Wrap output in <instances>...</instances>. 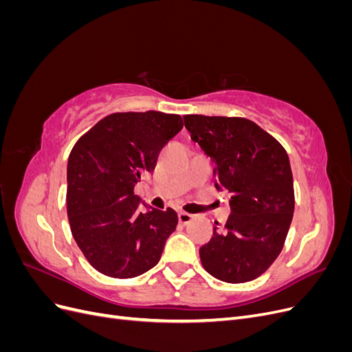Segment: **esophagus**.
Returning <instances> with one entry per match:
<instances>
[{"instance_id": "esophagus-1", "label": "esophagus", "mask_w": 352, "mask_h": 352, "mask_svg": "<svg viewBox=\"0 0 352 352\" xmlns=\"http://www.w3.org/2000/svg\"><path fill=\"white\" fill-rule=\"evenodd\" d=\"M192 214H188V212H184V211H179L177 212V220L180 225H188V223L192 220Z\"/></svg>"}]
</instances>
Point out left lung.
<instances>
[{
    "label": "left lung",
    "mask_w": 352,
    "mask_h": 352,
    "mask_svg": "<svg viewBox=\"0 0 352 352\" xmlns=\"http://www.w3.org/2000/svg\"><path fill=\"white\" fill-rule=\"evenodd\" d=\"M192 141L214 164L217 189L230 194V216L199 248L216 279L242 283L258 278L278 258L294 216V180L283 146L242 117L184 116Z\"/></svg>",
    "instance_id": "obj_1"
}]
</instances>
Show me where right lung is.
I'll use <instances>...</instances> for the list:
<instances>
[{"label": "right lung", "instance_id": "obj_1", "mask_svg": "<svg viewBox=\"0 0 352 352\" xmlns=\"http://www.w3.org/2000/svg\"><path fill=\"white\" fill-rule=\"evenodd\" d=\"M182 127L179 114L114 113L74 144L67 162V217L78 247L100 273L129 279L160 261L177 214L148 207L133 188L153 173L162 148Z\"/></svg>", "mask_w": 352, "mask_h": 352}]
</instances>
